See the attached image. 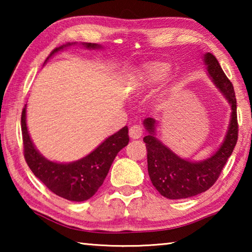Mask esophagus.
Listing matches in <instances>:
<instances>
[{
    "mask_svg": "<svg viewBox=\"0 0 252 252\" xmlns=\"http://www.w3.org/2000/svg\"><path fill=\"white\" fill-rule=\"evenodd\" d=\"M142 133H143L142 127L140 126H136V125H135V126H132L130 127V130H129V135H130V138H131V139H133V140L141 138V136H142Z\"/></svg>",
    "mask_w": 252,
    "mask_h": 252,
    "instance_id": "34e87169",
    "label": "esophagus"
}]
</instances>
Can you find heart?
I'll list each match as a JSON object with an SVG mask.
<instances>
[{
  "instance_id": "obj_1",
  "label": "heart",
  "mask_w": 252,
  "mask_h": 252,
  "mask_svg": "<svg viewBox=\"0 0 252 252\" xmlns=\"http://www.w3.org/2000/svg\"><path fill=\"white\" fill-rule=\"evenodd\" d=\"M171 66L165 62H150L144 65L136 75L135 83L139 88H153L159 85L169 75Z\"/></svg>"
}]
</instances>
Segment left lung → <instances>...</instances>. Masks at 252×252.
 Listing matches in <instances>:
<instances>
[{
	"mask_svg": "<svg viewBox=\"0 0 252 252\" xmlns=\"http://www.w3.org/2000/svg\"><path fill=\"white\" fill-rule=\"evenodd\" d=\"M203 62L213 83L231 105L227 134L218 150L210 158L199 162L182 159L156 138L155 119L147 118L143 121L149 132L143 138L148 151L149 177L160 194L168 199L190 198L210 189L218 180L238 140L237 100L233 85L221 69L215 55L206 53Z\"/></svg>",
	"mask_w": 252,
	"mask_h": 252,
	"instance_id": "8db88e82",
	"label": "left lung"
}]
</instances>
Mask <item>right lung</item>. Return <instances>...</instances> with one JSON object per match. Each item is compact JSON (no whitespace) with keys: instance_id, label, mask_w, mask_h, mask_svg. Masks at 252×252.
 Wrapping results in <instances>:
<instances>
[{"instance_id":"right-lung-1","label":"right lung","mask_w":252,"mask_h":252,"mask_svg":"<svg viewBox=\"0 0 252 252\" xmlns=\"http://www.w3.org/2000/svg\"><path fill=\"white\" fill-rule=\"evenodd\" d=\"M73 44L75 43L59 46L51 52L49 58ZM82 45L87 49L101 48V45L95 43H82ZM21 126L24 158L29 168L50 191L70 201L81 202L90 199L103 183L118 152L129 143V130L127 126H123L117 133L105 139L90 155L70 163H59L46 159L34 147L27 126V105L21 116Z\"/></svg>"}]
</instances>
